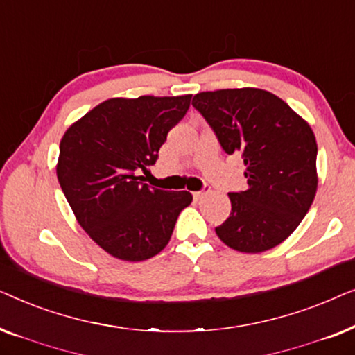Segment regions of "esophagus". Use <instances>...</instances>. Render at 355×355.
Wrapping results in <instances>:
<instances>
[{"instance_id": "obj_1", "label": "esophagus", "mask_w": 355, "mask_h": 355, "mask_svg": "<svg viewBox=\"0 0 355 355\" xmlns=\"http://www.w3.org/2000/svg\"><path fill=\"white\" fill-rule=\"evenodd\" d=\"M208 193V189H205V191H197V192H193L192 196H193V198H196V200H200V198H203Z\"/></svg>"}]
</instances>
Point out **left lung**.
I'll use <instances>...</instances> for the list:
<instances>
[{"label": "left lung", "instance_id": "left-lung-1", "mask_svg": "<svg viewBox=\"0 0 355 355\" xmlns=\"http://www.w3.org/2000/svg\"><path fill=\"white\" fill-rule=\"evenodd\" d=\"M227 155L244 158L247 191L231 192V215L216 234L231 249L259 254L293 234L317 192V140L310 125L261 89L202 92L192 100Z\"/></svg>", "mask_w": 355, "mask_h": 355}]
</instances>
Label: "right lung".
Returning <instances> with one entry per match:
<instances>
[{
    "instance_id": "right-lung-1",
    "label": "right lung",
    "mask_w": 355,
    "mask_h": 355,
    "mask_svg": "<svg viewBox=\"0 0 355 355\" xmlns=\"http://www.w3.org/2000/svg\"><path fill=\"white\" fill-rule=\"evenodd\" d=\"M191 98H110L62 135L56 166L60 186L79 225L116 259L142 261L159 254L179 213L191 205V192L150 187L139 176L157 162Z\"/></svg>"
}]
</instances>
